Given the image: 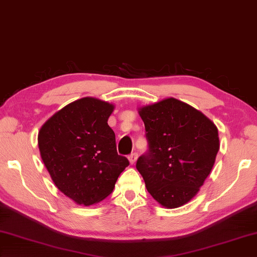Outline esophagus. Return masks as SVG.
Segmentation results:
<instances>
[{"label":"esophagus","mask_w":257,"mask_h":257,"mask_svg":"<svg viewBox=\"0 0 257 257\" xmlns=\"http://www.w3.org/2000/svg\"><path fill=\"white\" fill-rule=\"evenodd\" d=\"M128 158H129L130 164L134 165L136 163V160H137V158H138V154L137 153H132V154L129 155Z\"/></svg>","instance_id":"esophagus-1"}]
</instances>
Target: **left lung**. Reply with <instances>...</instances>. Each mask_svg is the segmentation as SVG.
<instances>
[{
	"label": "left lung",
	"instance_id": "left-lung-1",
	"mask_svg": "<svg viewBox=\"0 0 257 257\" xmlns=\"http://www.w3.org/2000/svg\"><path fill=\"white\" fill-rule=\"evenodd\" d=\"M139 114L148 150L136 167L159 204L180 207L212 172L219 150L218 130L205 114L175 98L140 108Z\"/></svg>",
	"mask_w": 257,
	"mask_h": 257
}]
</instances>
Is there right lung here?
I'll return each instance as SVG.
<instances>
[{"label": "right lung", "instance_id": "right-lung-1", "mask_svg": "<svg viewBox=\"0 0 257 257\" xmlns=\"http://www.w3.org/2000/svg\"><path fill=\"white\" fill-rule=\"evenodd\" d=\"M112 111V104L82 98L59 110L40 129V154L53 183L79 205L101 202L129 165L118 155L108 124Z\"/></svg>", "mask_w": 257, "mask_h": 257}]
</instances>
